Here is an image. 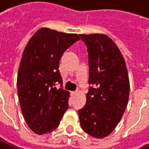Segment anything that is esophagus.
<instances>
[{"label": "esophagus", "mask_w": 149, "mask_h": 149, "mask_svg": "<svg viewBox=\"0 0 149 149\" xmlns=\"http://www.w3.org/2000/svg\"><path fill=\"white\" fill-rule=\"evenodd\" d=\"M76 95H77V92H72V97H75Z\"/></svg>", "instance_id": "1"}]
</instances>
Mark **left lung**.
<instances>
[{
    "instance_id": "8db88e82",
    "label": "left lung",
    "mask_w": 149,
    "mask_h": 149,
    "mask_svg": "<svg viewBox=\"0 0 149 149\" xmlns=\"http://www.w3.org/2000/svg\"><path fill=\"white\" fill-rule=\"evenodd\" d=\"M89 53L86 104L78 110L83 130L104 138L119 123L129 101L130 79L126 63L116 43L105 34H79Z\"/></svg>"
}]
</instances>
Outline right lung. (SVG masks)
I'll list each match as a JSON object with an SVG mask.
<instances>
[{"label":"right lung","instance_id":"1","mask_svg":"<svg viewBox=\"0 0 149 149\" xmlns=\"http://www.w3.org/2000/svg\"><path fill=\"white\" fill-rule=\"evenodd\" d=\"M80 38L42 27L29 40L22 53L17 77L20 109L28 127L37 134L56 130L68 109L70 92L63 84L58 66L65 52Z\"/></svg>","mask_w":149,"mask_h":149}]
</instances>
